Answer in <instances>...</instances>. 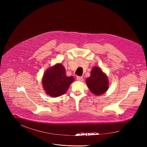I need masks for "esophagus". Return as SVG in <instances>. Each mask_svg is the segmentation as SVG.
Here are the masks:
<instances>
[{
    "label": "esophagus",
    "mask_w": 147,
    "mask_h": 147,
    "mask_svg": "<svg viewBox=\"0 0 147 147\" xmlns=\"http://www.w3.org/2000/svg\"><path fill=\"white\" fill-rule=\"evenodd\" d=\"M76 79H77V80H78L79 82H82L83 80L82 77H80V76H78V77H77Z\"/></svg>",
    "instance_id": "34e87169"
}]
</instances>
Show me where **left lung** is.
Returning a JSON list of instances; mask_svg holds the SVG:
<instances>
[{
  "mask_svg": "<svg viewBox=\"0 0 147 147\" xmlns=\"http://www.w3.org/2000/svg\"><path fill=\"white\" fill-rule=\"evenodd\" d=\"M87 86L92 94L101 95L109 88V80L107 74L98 67L92 68L90 76L86 79Z\"/></svg>",
  "mask_w": 147,
  "mask_h": 147,
  "instance_id": "obj_1",
  "label": "left lung"
}]
</instances>
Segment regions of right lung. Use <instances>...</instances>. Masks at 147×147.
Listing matches in <instances>:
<instances>
[{"label": "right lung", "mask_w": 147, "mask_h": 147, "mask_svg": "<svg viewBox=\"0 0 147 147\" xmlns=\"http://www.w3.org/2000/svg\"><path fill=\"white\" fill-rule=\"evenodd\" d=\"M74 80V77L67 76L64 67L58 63L46 69L42 77V83L46 94L57 98L66 93Z\"/></svg>", "instance_id": "obj_1"}]
</instances>
